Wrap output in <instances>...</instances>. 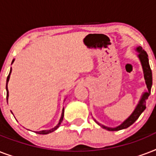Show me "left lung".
<instances>
[{
	"instance_id": "1",
	"label": "left lung",
	"mask_w": 156,
	"mask_h": 156,
	"mask_svg": "<svg viewBox=\"0 0 156 156\" xmlns=\"http://www.w3.org/2000/svg\"><path fill=\"white\" fill-rule=\"evenodd\" d=\"M137 51L139 52L138 54V57L140 59L141 63L143 66V72H144V78L146 80V84L147 87V92H145L143 95L142 98H141L140 101L138 103V104L136 107V108L134 109V111L132 114H131L129 117L128 119H126V121H124L123 123L121 124V126H117L116 128H109V127H106V126H103L101 124L96 122L98 125H100L101 127L109 131H117L123 129L128 128L129 126H130L131 125H133L137 119L139 117L142 112L146 109V100L148 99V96L151 94V86H152V73H151V69L150 65H149V61H148V55L147 53L144 51L141 47L137 48Z\"/></svg>"
}]
</instances>
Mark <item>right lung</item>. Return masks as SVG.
<instances>
[{
    "label": "right lung",
    "instance_id": "right-lung-1",
    "mask_svg": "<svg viewBox=\"0 0 156 156\" xmlns=\"http://www.w3.org/2000/svg\"><path fill=\"white\" fill-rule=\"evenodd\" d=\"M13 61H14V60H13ZM13 61H12V63L13 62ZM11 71H12V69H10V71H9V73L8 77H7V80H6V90H7V95H6V99H7V101H8V96H9V91H8V88H7V84H8V82H9V76H10ZM63 117H64V109H63V112H62V114H61V119H60V121H59V123L57 126H55V127H54L53 129H49V130L39 131V132H36V133H39V134H48V133H52V132H53V131L56 130V129L58 128L59 126H60L61 123L62 122V121H63Z\"/></svg>",
    "mask_w": 156,
    "mask_h": 156
}]
</instances>
